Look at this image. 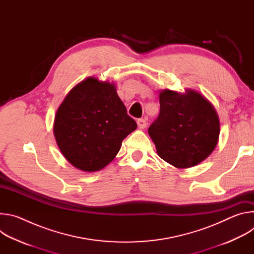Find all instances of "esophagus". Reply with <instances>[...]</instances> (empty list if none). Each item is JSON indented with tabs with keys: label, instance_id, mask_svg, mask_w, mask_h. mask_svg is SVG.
Segmentation results:
<instances>
[{
	"label": "esophagus",
	"instance_id": "obj_1",
	"mask_svg": "<svg viewBox=\"0 0 254 254\" xmlns=\"http://www.w3.org/2000/svg\"><path fill=\"white\" fill-rule=\"evenodd\" d=\"M137 127H139V128H144L147 127V122H146V120L144 119H139V120H137Z\"/></svg>",
	"mask_w": 254,
	"mask_h": 254
}]
</instances>
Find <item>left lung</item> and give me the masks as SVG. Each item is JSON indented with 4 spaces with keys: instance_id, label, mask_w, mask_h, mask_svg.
Segmentation results:
<instances>
[{
    "instance_id": "left-lung-1",
    "label": "left lung",
    "mask_w": 254,
    "mask_h": 254,
    "mask_svg": "<svg viewBox=\"0 0 254 254\" xmlns=\"http://www.w3.org/2000/svg\"><path fill=\"white\" fill-rule=\"evenodd\" d=\"M148 131L158 155L185 169L200 164L214 151L220 123L214 106L201 93L165 89L160 92V115Z\"/></svg>"
}]
</instances>
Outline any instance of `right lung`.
<instances>
[{
    "label": "right lung",
    "instance_id": "add662e5",
    "mask_svg": "<svg viewBox=\"0 0 254 254\" xmlns=\"http://www.w3.org/2000/svg\"><path fill=\"white\" fill-rule=\"evenodd\" d=\"M136 123L114 83L88 77L72 88L58 107L54 136L64 158L84 172L110 164Z\"/></svg>",
    "mask_w": 254,
    "mask_h": 254
}]
</instances>
